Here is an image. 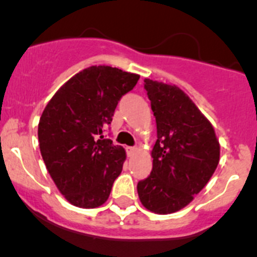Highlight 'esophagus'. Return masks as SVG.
Wrapping results in <instances>:
<instances>
[{"label": "esophagus", "mask_w": 257, "mask_h": 257, "mask_svg": "<svg viewBox=\"0 0 257 257\" xmlns=\"http://www.w3.org/2000/svg\"><path fill=\"white\" fill-rule=\"evenodd\" d=\"M126 152H127L128 157H132V156L137 152V148L136 147H126Z\"/></svg>", "instance_id": "1"}]
</instances>
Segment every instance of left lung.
I'll return each mask as SVG.
<instances>
[{
  "instance_id": "8db88e82",
  "label": "left lung",
  "mask_w": 257,
  "mask_h": 257,
  "mask_svg": "<svg viewBox=\"0 0 257 257\" xmlns=\"http://www.w3.org/2000/svg\"><path fill=\"white\" fill-rule=\"evenodd\" d=\"M157 125L152 171L137 184L142 205L156 214L187 207L218 167L220 145L210 121L177 85L145 79Z\"/></svg>"
}]
</instances>
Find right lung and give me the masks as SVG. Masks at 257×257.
<instances>
[{
	"label": "right lung",
	"instance_id": "right-lung-1",
	"mask_svg": "<svg viewBox=\"0 0 257 257\" xmlns=\"http://www.w3.org/2000/svg\"><path fill=\"white\" fill-rule=\"evenodd\" d=\"M139 79L118 68L92 65L71 76L47 104L38 123L39 150L70 204L97 208L109 198L126 152L102 134L118 100Z\"/></svg>",
	"mask_w": 257,
	"mask_h": 257
}]
</instances>
